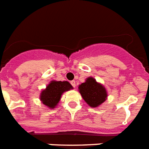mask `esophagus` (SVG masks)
<instances>
[{
    "mask_svg": "<svg viewBox=\"0 0 149 149\" xmlns=\"http://www.w3.org/2000/svg\"><path fill=\"white\" fill-rule=\"evenodd\" d=\"M71 84H72V86H73V87H75V86H76L75 81H71Z\"/></svg>",
    "mask_w": 149,
    "mask_h": 149,
    "instance_id": "obj_1",
    "label": "esophagus"
}]
</instances>
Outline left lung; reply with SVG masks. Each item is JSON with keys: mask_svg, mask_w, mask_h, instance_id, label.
<instances>
[{"mask_svg": "<svg viewBox=\"0 0 149 149\" xmlns=\"http://www.w3.org/2000/svg\"><path fill=\"white\" fill-rule=\"evenodd\" d=\"M78 91L87 105L91 108L99 107L107 100L108 93L103 85L93 77H87L78 86Z\"/></svg>", "mask_w": 149, "mask_h": 149, "instance_id": "1", "label": "left lung"}]
</instances>
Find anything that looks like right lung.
<instances>
[{"label": "right lung", "instance_id": "obj_1", "mask_svg": "<svg viewBox=\"0 0 149 149\" xmlns=\"http://www.w3.org/2000/svg\"><path fill=\"white\" fill-rule=\"evenodd\" d=\"M72 89L73 87L68 81H51L45 89L41 90L40 100L48 109H55L60 101L62 94Z\"/></svg>", "mask_w": 149, "mask_h": 149}]
</instances>
